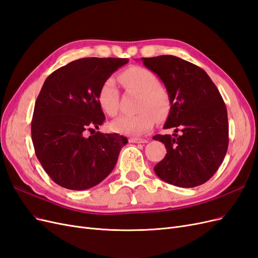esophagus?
<instances>
[{
  "label": "esophagus",
  "mask_w": 258,
  "mask_h": 258,
  "mask_svg": "<svg viewBox=\"0 0 258 258\" xmlns=\"http://www.w3.org/2000/svg\"><path fill=\"white\" fill-rule=\"evenodd\" d=\"M129 142H131V143H147V140L146 139L131 138V139H129Z\"/></svg>",
  "instance_id": "1"
}]
</instances>
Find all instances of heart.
Masks as SVG:
<instances>
[{"label": "heart", "mask_w": 258, "mask_h": 258, "mask_svg": "<svg viewBox=\"0 0 258 258\" xmlns=\"http://www.w3.org/2000/svg\"><path fill=\"white\" fill-rule=\"evenodd\" d=\"M124 88L141 93L139 113L134 116H121L111 123V130L123 136L138 137L150 131L154 126L155 117L165 119L170 112L168 93L159 87L160 82L155 73L142 67H132L119 75ZM119 93L114 79L108 77L101 84L98 91V102L108 116L118 112Z\"/></svg>", "instance_id": "obj_1"}]
</instances>
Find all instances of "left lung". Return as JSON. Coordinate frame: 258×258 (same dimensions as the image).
<instances>
[{
    "mask_svg": "<svg viewBox=\"0 0 258 258\" xmlns=\"http://www.w3.org/2000/svg\"><path fill=\"white\" fill-rule=\"evenodd\" d=\"M143 64L165 84L170 113L163 128L181 130L157 135L167 154L154 167L162 181L196 187L214 175L228 148V117L224 100L205 70L175 56L142 58Z\"/></svg>",
    "mask_w": 258,
    "mask_h": 258,
    "instance_id": "obj_1",
    "label": "left lung"
}]
</instances>
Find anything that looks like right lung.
<instances>
[{
  "instance_id": "1",
  "label": "right lung",
  "mask_w": 258,
  "mask_h": 258,
  "mask_svg": "<svg viewBox=\"0 0 258 258\" xmlns=\"http://www.w3.org/2000/svg\"><path fill=\"white\" fill-rule=\"evenodd\" d=\"M126 63L123 58H82L56 70L44 82L31 136L37 159L56 184L84 190L112 172L127 138L100 131L85 135L105 120L98 102L101 84Z\"/></svg>"
}]
</instances>
